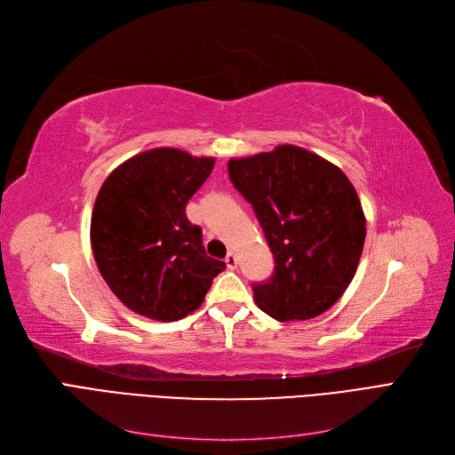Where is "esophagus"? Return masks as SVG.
I'll return each mask as SVG.
<instances>
[{"label": "esophagus", "instance_id": "esophagus-1", "mask_svg": "<svg viewBox=\"0 0 455 455\" xmlns=\"http://www.w3.org/2000/svg\"><path fill=\"white\" fill-rule=\"evenodd\" d=\"M226 266H228V269H235L237 267V256L233 254V252H229L226 256Z\"/></svg>", "mask_w": 455, "mask_h": 455}]
</instances>
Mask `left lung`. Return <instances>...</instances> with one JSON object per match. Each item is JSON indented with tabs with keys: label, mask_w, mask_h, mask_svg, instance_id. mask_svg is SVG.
Masks as SVG:
<instances>
[{
	"label": "left lung",
	"mask_w": 455,
	"mask_h": 455,
	"mask_svg": "<svg viewBox=\"0 0 455 455\" xmlns=\"http://www.w3.org/2000/svg\"><path fill=\"white\" fill-rule=\"evenodd\" d=\"M228 171L252 204L275 258L271 277L252 284L258 307L283 323L307 321L332 307L355 277L366 237L349 178L291 144L229 159Z\"/></svg>",
	"instance_id": "obj_1"
}]
</instances>
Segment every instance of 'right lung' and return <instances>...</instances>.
I'll return each instance as SVG.
<instances>
[{
  "label": "right lung",
  "instance_id": "right-lung-1",
  "mask_svg": "<svg viewBox=\"0 0 455 455\" xmlns=\"http://www.w3.org/2000/svg\"><path fill=\"white\" fill-rule=\"evenodd\" d=\"M214 169V157L156 148L121 163L94 201L91 244L99 271L131 311L171 323L194 313L226 269L206 256L186 204Z\"/></svg>",
  "mask_w": 455,
  "mask_h": 455
}]
</instances>
